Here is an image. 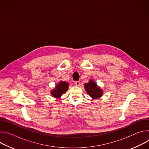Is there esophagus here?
I'll return each instance as SVG.
<instances>
[{"mask_svg": "<svg viewBox=\"0 0 149 149\" xmlns=\"http://www.w3.org/2000/svg\"><path fill=\"white\" fill-rule=\"evenodd\" d=\"M75 84L76 86H79L81 84H80L79 81H75Z\"/></svg>", "mask_w": 149, "mask_h": 149, "instance_id": "obj_1", "label": "esophagus"}]
</instances>
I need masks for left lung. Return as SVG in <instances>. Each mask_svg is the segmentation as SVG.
<instances>
[{
	"label": "left lung",
	"mask_w": 149,
	"mask_h": 149,
	"mask_svg": "<svg viewBox=\"0 0 149 149\" xmlns=\"http://www.w3.org/2000/svg\"><path fill=\"white\" fill-rule=\"evenodd\" d=\"M84 87L90 96L94 99L100 98L102 94V90L97 86L93 80H90L89 82L85 84Z\"/></svg>",
	"instance_id": "1"
}]
</instances>
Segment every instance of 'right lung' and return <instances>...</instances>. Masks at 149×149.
I'll use <instances>...</instances> for the list:
<instances>
[{
    "mask_svg": "<svg viewBox=\"0 0 149 149\" xmlns=\"http://www.w3.org/2000/svg\"><path fill=\"white\" fill-rule=\"evenodd\" d=\"M68 88V83L65 81H61L57 85L55 89L51 91V94L54 97L59 98L67 91Z\"/></svg>",
    "mask_w": 149,
    "mask_h": 149,
    "instance_id": "1",
    "label": "right lung"
}]
</instances>
